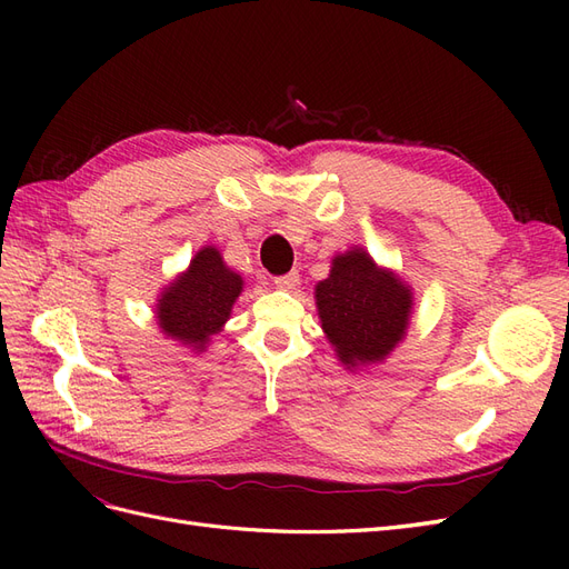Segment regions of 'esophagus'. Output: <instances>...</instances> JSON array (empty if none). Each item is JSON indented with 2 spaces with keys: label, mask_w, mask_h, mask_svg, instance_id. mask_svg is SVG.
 I'll return each mask as SVG.
<instances>
[{
  "label": "esophagus",
  "mask_w": 569,
  "mask_h": 569,
  "mask_svg": "<svg viewBox=\"0 0 569 569\" xmlns=\"http://www.w3.org/2000/svg\"><path fill=\"white\" fill-rule=\"evenodd\" d=\"M297 284H299V272L297 270H291L287 274H280V278H274V287L284 289V291L297 289Z\"/></svg>",
  "instance_id": "obj_1"
}]
</instances>
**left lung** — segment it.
<instances>
[{
	"label": "left lung",
	"mask_w": 569,
	"mask_h": 569,
	"mask_svg": "<svg viewBox=\"0 0 569 569\" xmlns=\"http://www.w3.org/2000/svg\"><path fill=\"white\" fill-rule=\"evenodd\" d=\"M316 306L339 363L358 372L385 363L406 339L416 297L399 272L351 247L332 258L330 274L316 284Z\"/></svg>",
	"instance_id": "obj_1"
}]
</instances>
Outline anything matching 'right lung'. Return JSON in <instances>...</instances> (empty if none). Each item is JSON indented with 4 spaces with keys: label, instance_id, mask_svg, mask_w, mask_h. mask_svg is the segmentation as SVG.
<instances>
[{
    "label": "right lung",
    "instance_id": "obj_1",
    "mask_svg": "<svg viewBox=\"0 0 569 569\" xmlns=\"http://www.w3.org/2000/svg\"><path fill=\"white\" fill-rule=\"evenodd\" d=\"M242 291V274L228 268L218 247L203 244L189 266L159 291L153 318L166 339L192 353H203L230 320Z\"/></svg>",
    "mask_w": 569,
    "mask_h": 569
}]
</instances>
